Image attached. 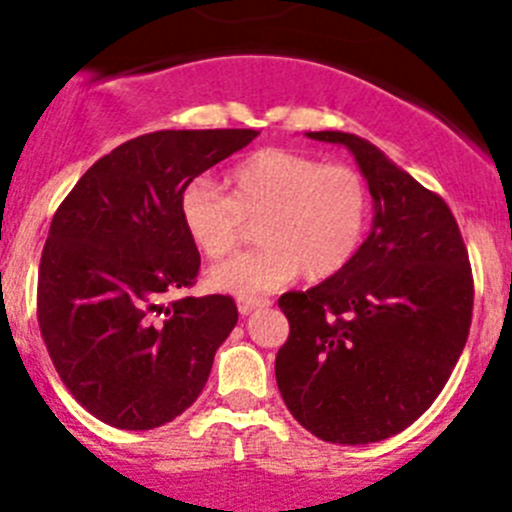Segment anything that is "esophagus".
I'll return each instance as SVG.
<instances>
[{"label": "esophagus", "instance_id": "esophagus-1", "mask_svg": "<svg viewBox=\"0 0 512 512\" xmlns=\"http://www.w3.org/2000/svg\"><path fill=\"white\" fill-rule=\"evenodd\" d=\"M270 305V298H240L237 300V308H240L242 315H250L255 308H265Z\"/></svg>", "mask_w": 512, "mask_h": 512}]
</instances>
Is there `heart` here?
I'll return each mask as SVG.
<instances>
[{
  "label": "heart",
  "instance_id": "b5f03b06",
  "mask_svg": "<svg viewBox=\"0 0 512 512\" xmlns=\"http://www.w3.org/2000/svg\"><path fill=\"white\" fill-rule=\"evenodd\" d=\"M227 194L212 181L194 179L179 197V214L191 245L222 260L255 222L250 252L212 272V285L237 295L288 283L300 270L308 280L341 272L364 242L371 199L364 176L341 161L293 148L267 146L242 156L224 174Z\"/></svg>",
  "mask_w": 512,
  "mask_h": 512
}]
</instances>
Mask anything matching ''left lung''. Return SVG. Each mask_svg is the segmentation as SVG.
<instances>
[{
  "label": "left lung",
  "instance_id": "left-lung-1",
  "mask_svg": "<svg viewBox=\"0 0 512 512\" xmlns=\"http://www.w3.org/2000/svg\"><path fill=\"white\" fill-rule=\"evenodd\" d=\"M308 136L356 156L376 217L341 272L280 295L290 336L275 356L278 389L323 442H381L417 422L450 379L472 323V267L437 191L353 133Z\"/></svg>",
  "mask_w": 512,
  "mask_h": 512
}]
</instances>
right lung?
<instances>
[{"label":"right lung","instance_id":"obj_1","mask_svg":"<svg viewBox=\"0 0 512 512\" xmlns=\"http://www.w3.org/2000/svg\"><path fill=\"white\" fill-rule=\"evenodd\" d=\"M257 133H143L95 161L57 207L37 323L62 384L100 422L154 429L202 394L237 305L229 295H179L197 285L202 265L179 197Z\"/></svg>","mask_w":512,"mask_h":512}]
</instances>
